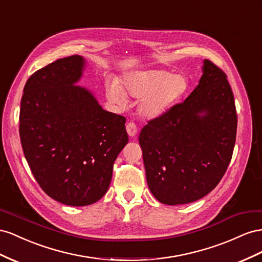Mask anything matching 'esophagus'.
<instances>
[{
	"mask_svg": "<svg viewBox=\"0 0 262 262\" xmlns=\"http://www.w3.org/2000/svg\"><path fill=\"white\" fill-rule=\"evenodd\" d=\"M126 130H127V134H128L130 137H134V136H136V134H137V127H136L135 124L132 123V122L127 123Z\"/></svg>",
	"mask_w": 262,
	"mask_h": 262,
	"instance_id": "1",
	"label": "esophagus"
}]
</instances>
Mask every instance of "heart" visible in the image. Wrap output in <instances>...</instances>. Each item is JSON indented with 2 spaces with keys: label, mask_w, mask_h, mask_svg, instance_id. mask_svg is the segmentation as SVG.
Masks as SVG:
<instances>
[{
  "label": "heart",
  "mask_w": 262,
  "mask_h": 262,
  "mask_svg": "<svg viewBox=\"0 0 262 262\" xmlns=\"http://www.w3.org/2000/svg\"><path fill=\"white\" fill-rule=\"evenodd\" d=\"M189 82L183 74L167 70L149 69L125 74L121 85L116 82L106 84V96L118 106L126 104V95L140 100L139 113L146 118L164 115L188 91Z\"/></svg>",
  "instance_id": "obj_1"
}]
</instances>
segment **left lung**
I'll use <instances>...</instances> for the list:
<instances>
[{"label": "left lung", "instance_id": "obj_1", "mask_svg": "<svg viewBox=\"0 0 262 262\" xmlns=\"http://www.w3.org/2000/svg\"><path fill=\"white\" fill-rule=\"evenodd\" d=\"M198 86L139 134L152 195L167 205L188 204L210 193L230 162L237 114L227 76L203 60Z\"/></svg>", "mask_w": 262, "mask_h": 262}]
</instances>
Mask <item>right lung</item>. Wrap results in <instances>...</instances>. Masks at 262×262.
Listing matches in <instances>:
<instances>
[{"label":"right lung","mask_w":262,"mask_h":262,"mask_svg":"<svg viewBox=\"0 0 262 262\" xmlns=\"http://www.w3.org/2000/svg\"><path fill=\"white\" fill-rule=\"evenodd\" d=\"M84 68L85 59L74 55L36 71L19 112L20 143L36 181L70 206L93 204L106 193L114 161L128 143L126 118L76 85Z\"/></svg>","instance_id":"1"}]
</instances>
